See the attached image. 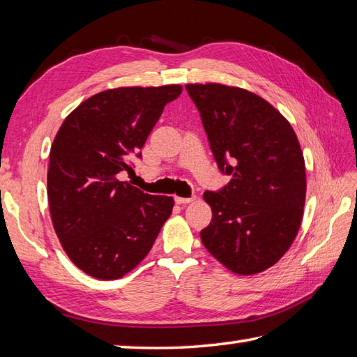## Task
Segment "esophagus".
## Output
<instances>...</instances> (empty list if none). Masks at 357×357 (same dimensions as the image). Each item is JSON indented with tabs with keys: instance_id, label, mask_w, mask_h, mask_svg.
Instances as JSON below:
<instances>
[{
	"instance_id": "esophagus-1",
	"label": "esophagus",
	"mask_w": 357,
	"mask_h": 357,
	"mask_svg": "<svg viewBox=\"0 0 357 357\" xmlns=\"http://www.w3.org/2000/svg\"><path fill=\"white\" fill-rule=\"evenodd\" d=\"M195 199H196L195 196H190V198H181V196H176V198H174V202L179 204V206H184V204H190Z\"/></svg>"
}]
</instances>
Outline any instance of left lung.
Returning a JSON list of instances; mask_svg holds the SVG:
<instances>
[{
    "instance_id": "left-lung-1",
    "label": "left lung",
    "mask_w": 357,
    "mask_h": 357,
    "mask_svg": "<svg viewBox=\"0 0 357 357\" xmlns=\"http://www.w3.org/2000/svg\"><path fill=\"white\" fill-rule=\"evenodd\" d=\"M218 169L230 183L206 192L213 218L204 247L238 275L275 265L298 234L305 204V162L290 123L248 90L187 84Z\"/></svg>"
}]
</instances>
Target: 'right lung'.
<instances>
[{"label": "right lung", "instance_id": "add662e5", "mask_svg": "<svg viewBox=\"0 0 357 357\" xmlns=\"http://www.w3.org/2000/svg\"><path fill=\"white\" fill-rule=\"evenodd\" d=\"M181 86L119 87L81 102L50 149L47 196L53 229L70 261L96 279H118L150 252L173 198L118 179Z\"/></svg>", "mask_w": 357, "mask_h": 357}]
</instances>
